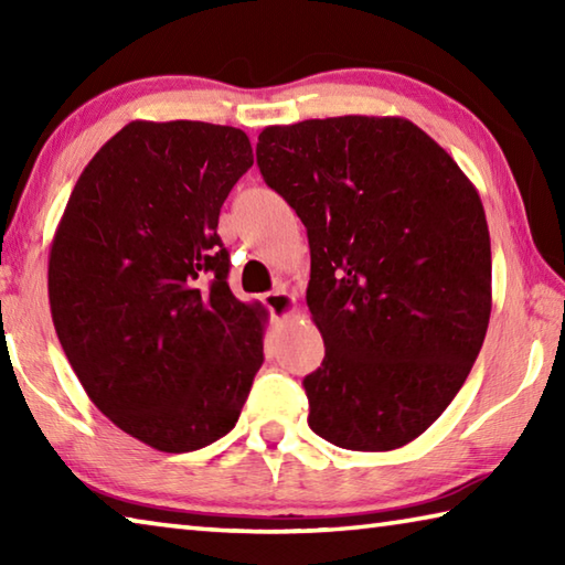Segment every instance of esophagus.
Returning <instances> with one entry per match:
<instances>
[{
  "instance_id": "obj_1",
  "label": "esophagus",
  "mask_w": 565,
  "mask_h": 565,
  "mask_svg": "<svg viewBox=\"0 0 565 565\" xmlns=\"http://www.w3.org/2000/svg\"><path fill=\"white\" fill-rule=\"evenodd\" d=\"M264 306L271 311L274 319H289L296 311V299L294 294H289L286 289H276V291L264 294Z\"/></svg>"
}]
</instances>
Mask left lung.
<instances>
[{
	"mask_svg": "<svg viewBox=\"0 0 565 565\" xmlns=\"http://www.w3.org/2000/svg\"><path fill=\"white\" fill-rule=\"evenodd\" d=\"M266 184L306 226L311 319L327 356L303 379L309 426L394 451L461 391L491 317V236L476 186L401 117L266 127Z\"/></svg>",
	"mask_w": 565,
	"mask_h": 565,
	"instance_id": "8db88e82",
	"label": "left lung"
}]
</instances>
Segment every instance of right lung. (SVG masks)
Wrapping results in <instances>:
<instances>
[{
  "label": "right lung",
  "instance_id": "add662e5",
  "mask_svg": "<svg viewBox=\"0 0 565 565\" xmlns=\"http://www.w3.org/2000/svg\"><path fill=\"white\" fill-rule=\"evenodd\" d=\"M254 164L242 129L129 121L76 179L50 248V309L92 404L157 451L236 426L264 363L262 303L226 284L216 234Z\"/></svg>",
  "mask_w": 565,
  "mask_h": 565
}]
</instances>
